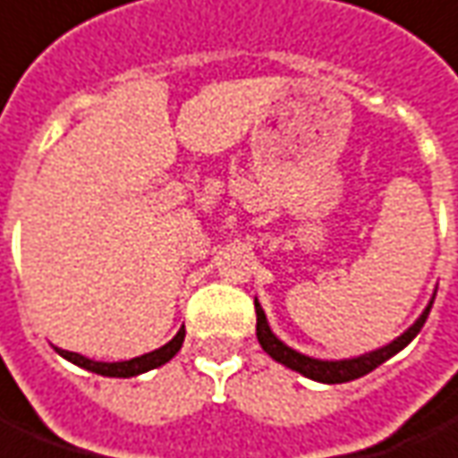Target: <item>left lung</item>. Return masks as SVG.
I'll return each instance as SVG.
<instances>
[{
  "label": "left lung",
  "mask_w": 458,
  "mask_h": 458,
  "mask_svg": "<svg viewBox=\"0 0 458 458\" xmlns=\"http://www.w3.org/2000/svg\"><path fill=\"white\" fill-rule=\"evenodd\" d=\"M434 297H437V293H434ZM434 297L429 300V305L424 307V312L419 315L417 322L409 329H404L396 340H392L389 344H385V347H379V350L364 352L360 357H350V360H315V357H307L302 352L287 347V344L275 335L273 329H270L267 318H265V310H262V305L258 302V297H255L258 342H260L262 350L267 352L275 362L290 367L293 372H300L302 377H307V379H315V382H322V385H342V382H352V379H360L364 374H369L372 369H377L379 364L386 362L389 357H394L396 352L404 350L409 342L417 337L419 329L424 327V322L429 318L431 305H434Z\"/></svg>",
  "instance_id": "left-lung-1"
}]
</instances>
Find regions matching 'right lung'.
Instances as JSON below:
<instances>
[{"label":"right lung","instance_id":"add662e5","mask_svg":"<svg viewBox=\"0 0 458 458\" xmlns=\"http://www.w3.org/2000/svg\"><path fill=\"white\" fill-rule=\"evenodd\" d=\"M183 340H185V327H181L174 340L165 342L163 347L148 352V354L133 357V360H126V362H94V360H89V357H84V354H76V352L59 350V347H56V352L62 354L64 360L79 364V367H84V369H89V372L101 374V377H136V374H143V372H148V369L161 367V364L171 362L175 354H178V350H181Z\"/></svg>","mask_w":458,"mask_h":458}]
</instances>
